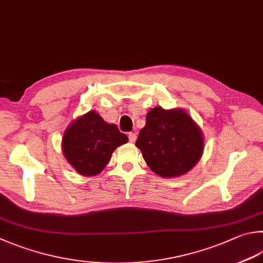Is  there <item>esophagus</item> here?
Returning <instances> with one entry per match:
<instances>
[{
	"label": "esophagus",
	"mask_w": 263,
	"mask_h": 263,
	"mask_svg": "<svg viewBox=\"0 0 263 263\" xmlns=\"http://www.w3.org/2000/svg\"><path fill=\"white\" fill-rule=\"evenodd\" d=\"M128 138H129V142L130 143H134V142L136 141L137 136H136L135 133H129V134H128Z\"/></svg>",
	"instance_id": "1"
}]
</instances>
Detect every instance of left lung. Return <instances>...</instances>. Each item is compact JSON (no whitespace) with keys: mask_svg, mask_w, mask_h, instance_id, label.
<instances>
[{"mask_svg":"<svg viewBox=\"0 0 263 263\" xmlns=\"http://www.w3.org/2000/svg\"><path fill=\"white\" fill-rule=\"evenodd\" d=\"M135 145L146 165L166 178L186 174L204 152V134L183 108H151Z\"/></svg>","mask_w":263,"mask_h":263,"instance_id":"1","label":"left lung"}]
</instances>
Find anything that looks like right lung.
<instances>
[{
	"label": "right lung",
	"instance_id": "1",
	"mask_svg": "<svg viewBox=\"0 0 263 263\" xmlns=\"http://www.w3.org/2000/svg\"><path fill=\"white\" fill-rule=\"evenodd\" d=\"M128 137L115 123H107L90 110L70 123L62 137V151L67 162L82 176H95L110 162L118 146Z\"/></svg>",
	"mask_w": 263,
	"mask_h": 263
}]
</instances>
